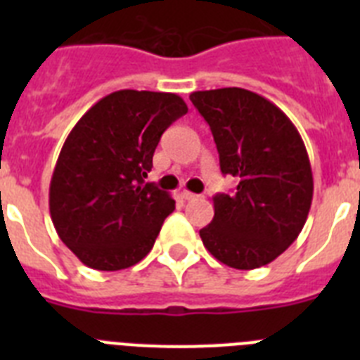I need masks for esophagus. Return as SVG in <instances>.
Wrapping results in <instances>:
<instances>
[{
	"label": "esophagus",
	"mask_w": 360,
	"mask_h": 360,
	"mask_svg": "<svg viewBox=\"0 0 360 360\" xmlns=\"http://www.w3.org/2000/svg\"><path fill=\"white\" fill-rule=\"evenodd\" d=\"M182 198L184 200H196L198 198V195H195V193H189V191H182Z\"/></svg>",
	"instance_id": "obj_1"
}]
</instances>
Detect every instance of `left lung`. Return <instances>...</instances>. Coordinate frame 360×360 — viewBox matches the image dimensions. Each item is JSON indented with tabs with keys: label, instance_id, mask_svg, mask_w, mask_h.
Returning a JSON list of instances; mask_svg holds the SVG:
<instances>
[{
	"label": "left lung",
	"instance_id": "left-lung-1",
	"mask_svg": "<svg viewBox=\"0 0 360 360\" xmlns=\"http://www.w3.org/2000/svg\"><path fill=\"white\" fill-rule=\"evenodd\" d=\"M211 128L219 169L236 176L232 195H216L214 218L200 231L205 249L227 266L269 265L299 236L314 195L303 139L276 104L243 88L189 95Z\"/></svg>",
	"mask_w": 360,
	"mask_h": 360
}]
</instances>
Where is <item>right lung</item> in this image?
<instances>
[{"label": "right lung", "instance_id": "add662e5", "mask_svg": "<svg viewBox=\"0 0 360 360\" xmlns=\"http://www.w3.org/2000/svg\"><path fill=\"white\" fill-rule=\"evenodd\" d=\"M186 113L176 94L119 90L66 136L50 182V216L86 266L128 269L153 249L174 200L144 178L162 133Z\"/></svg>", "mask_w": 360, "mask_h": 360}]
</instances>
